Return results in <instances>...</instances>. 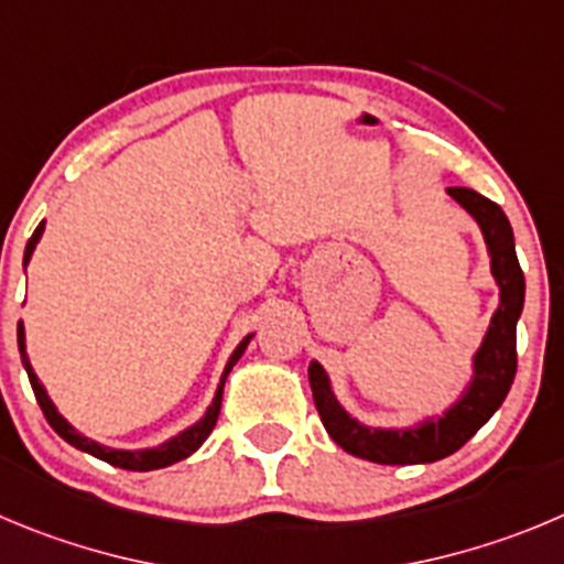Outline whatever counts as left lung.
<instances>
[{"instance_id":"8db88e82","label":"left lung","mask_w":564,"mask_h":564,"mask_svg":"<svg viewBox=\"0 0 564 564\" xmlns=\"http://www.w3.org/2000/svg\"><path fill=\"white\" fill-rule=\"evenodd\" d=\"M448 194L481 228L492 278L501 289V303L489 319L481 347L473 356V381L467 383L459 401L442 417H429L412 429L361 425L339 406L323 365L319 361L308 365V383H312L314 403H317L325 431L341 451L359 459L378 462V465H429V462L456 454L498 412L518 372V319L523 312L525 281L518 264V252H514L512 225L501 205L481 197L473 188L454 186L448 188Z\"/></svg>"}]
</instances>
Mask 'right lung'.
Returning a JSON list of instances; mask_svg holds the SVG:
<instances>
[{"mask_svg":"<svg viewBox=\"0 0 564 564\" xmlns=\"http://www.w3.org/2000/svg\"><path fill=\"white\" fill-rule=\"evenodd\" d=\"M41 234H44V223L35 228V234L30 236L28 247H24V267L30 264V256H33L35 245H39ZM252 334L245 336V339L239 341V347H236L234 354H230L228 365H225V372L223 378H219V387H217V394H214V401H210L208 412L203 414V420H197V423L192 425V429L181 431L177 436H172V440H166L163 445H158V448H144V451H116V448H105V445H99V442L88 440V436L77 434L72 425L66 423V420L57 414L55 403L50 401V394H46L44 383L39 381V376L33 372V367H30V359H28V347H24V328H21L19 323V354H21V365H24V370H28V378L30 383H33V392H35V401H39L41 412H44L46 423L52 425V429L57 431V434L63 436V440L68 442V445H75L77 451H86V454L97 456V459L108 462V465L113 467H122V470H158V467H170L175 465V462L186 459V456H192L194 451L203 445L205 440H208V434L214 431V425H217V417H219V406H223V387H225V378H228V372L234 370L236 361L241 359V354H245V347L250 345Z\"/></svg>","mask_w":564,"mask_h":564,"instance_id":"add662e5","label":"right lung"}]
</instances>
